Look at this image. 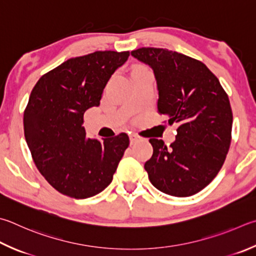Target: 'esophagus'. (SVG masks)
<instances>
[{
    "label": "esophagus",
    "instance_id": "34e87169",
    "mask_svg": "<svg viewBox=\"0 0 256 256\" xmlns=\"http://www.w3.org/2000/svg\"><path fill=\"white\" fill-rule=\"evenodd\" d=\"M140 140H142V138L140 136H136V134H131V136H130V143H131V144L136 143L138 141H140Z\"/></svg>",
    "mask_w": 256,
    "mask_h": 256
}]
</instances>
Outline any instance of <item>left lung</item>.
Segmentation results:
<instances>
[{"instance_id":"left-lung-1","label":"left lung","mask_w":256,"mask_h":256,"mask_svg":"<svg viewBox=\"0 0 256 256\" xmlns=\"http://www.w3.org/2000/svg\"><path fill=\"white\" fill-rule=\"evenodd\" d=\"M131 54L154 74L158 112L179 124L170 146L150 138L153 154L144 169L160 192L192 196L212 182L226 159L233 125L228 96L206 64L188 56L164 48Z\"/></svg>"}]
</instances>
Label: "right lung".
<instances>
[{
  "instance_id": "obj_1",
  "label": "right lung",
  "mask_w": 256,
  "mask_h": 256,
  "mask_svg": "<svg viewBox=\"0 0 256 256\" xmlns=\"http://www.w3.org/2000/svg\"><path fill=\"white\" fill-rule=\"evenodd\" d=\"M128 56V51H95L68 59L31 92L23 114L26 141L40 174L60 194L85 199L112 182L128 136L87 138L84 114L100 105L106 84Z\"/></svg>"
}]
</instances>
